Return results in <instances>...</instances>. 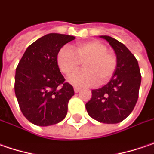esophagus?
Instances as JSON below:
<instances>
[{"mask_svg":"<svg viewBox=\"0 0 154 154\" xmlns=\"http://www.w3.org/2000/svg\"><path fill=\"white\" fill-rule=\"evenodd\" d=\"M74 91H75V93H78V92L80 91V88H78V87H74Z\"/></svg>","mask_w":154,"mask_h":154,"instance_id":"1","label":"esophagus"}]
</instances>
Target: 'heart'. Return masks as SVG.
I'll return each instance as SVG.
<instances>
[{
	"label": "heart",
	"mask_w": 154,
	"mask_h": 154,
	"mask_svg": "<svg viewBox=\"0 0 154 154\" xmlns=\"http://www.w3.org/2000/svg\"><path fill=\"white\" fill-rule=\"evenodd\" d=\"M81 61H85V69L74 72ZM57 64L65 75L74 72L68 78L69 83L78 87H86L109 80L116 71L117 61L104 44L92 40L78 43L74 50L69 46L61 47L57 54Z\"/></svg>",
	"instance_id": "heart-1"
}]
</instances>
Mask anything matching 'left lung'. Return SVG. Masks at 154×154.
<instances>
[{
    "instance_id": "left-lung-1",
    "label": "left lung",
    "mask_w": 154,
    "mask_h": 154,
    "mask_svg": "<svg viewBox=\"0 0 154 154\" xmlns=\"http://www.w3.org/2000/svg\"><path fill=\"white\" fill-rule=\"evenodd\" d=\"M116 55V69L110 81L92 90V97L85 104L91 118L99 122L119 123L133 111L137 103L141 75L137 59L127 46L114 38L102 35Z\"/></svg>"
}]
</instances>
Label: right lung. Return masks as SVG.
<instances>
[{"instance_id": "obj_1", "label": "right lung", "mask_w": 154, "mask_h": 154, "mask_svg": "<svg viewBox=\"0 0 154 154\" xmlns=\"http://www.w3.org/2000/svg\"><path fill=\"white\" fill-rule=\"evenodd\" d=\"M74 36L49 33L30 45L16 68L14 91L20 109L30 122L40 127L54 125L67 115L73 87L64 82L57 54Z\"/></svg>"}]
</instances>
